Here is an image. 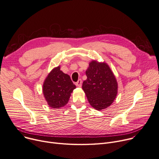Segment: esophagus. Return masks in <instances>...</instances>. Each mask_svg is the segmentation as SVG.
I'll return each mask as SVG.
<instances>
[{
    "mask_svg": "<svg viewBox=\"0 0 159 159\" xmlns=\"http://www.w3.org/2000/svg\"><path fill=\"white\" fill-rule=\"evenodd\" d=\"M82 81L81 79H79V80L76 82V86L77 87H81L82 86Z\"/></svg>",
    "mask_w": 159,
    "mask_h": 159,
    "instance_id": "34e87169",
    "label": "esophagus"
}]
</instances>
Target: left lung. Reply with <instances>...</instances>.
I'll return each mask as SVG.
<instances>
[{
    "label": "left lung",
    "mask_w": 159,
    "mask_h": 159,
    "mask_svg": "<svg viewBox=\"0 0 159 159\" xmlns=\"http://www.w3.org/2000/svg\"><path fill=\"white\" fill-rule=\"evenodd\" d=\"M87 79L82 89L89 103L98 111L109 107L118 93V82L113 72L105 62L92 61L86 71Z\"/></svg>",
    "instance_id": "left-lung-1"
}]
</instances>
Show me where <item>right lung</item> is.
Returning a JSON list of instances; mask_svg holds the SVG:
<instances>
[{
  "label": "right lung",
  "mask_w": 159,
  "mask_h": 159,
  "mask_svg": "<svg viewBox=\"0 0 159 159\" xmlns=\"http://www.w3.org/2000/svg\"><path fill=\"white\" fill-rule=\"evenodd\" d=\"M76 88L70 77L60 70V66L48 73L43 85L44 97L53 109H59L67 104L71 93Z\"/></svg>",
  "instance_id": "obj_1"
}]
</instances>
